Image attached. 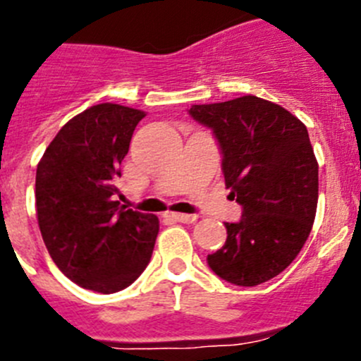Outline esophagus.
<instances>
[{
    "label": "esophagus",
    "instance_id": "1",
    "mask_svg": "<svg viewBox=\"0 0 361 361\" xmlns=\"http://www.w3.org/2000/svg\"><path fill=\"white\" fill-rule=\"evenodd\" d=\"M167 219L171 221H176V222H185V224H190L197 219V215H188V214H174V212H169V214L165 215Z\"/></svg>",
    "mask_w": 361,
    "mask_h": 361
}]
</instances>
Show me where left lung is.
Wrapping results in <instances>:
<instances>
[{
	"label": "left lung",
	"instance_id": "left-lung-1",
	"mask_svg": "<svg viewBox=\"0 0 361 361\" xmlns=\"http://www.w3.org/2000/svg\"><path fill=\"white\" fill-rule=\"evenodd\" d=\"M188 112L214 130L224 183L244 208L240 222H226V244L208 255V265L240 287L269 281L294 262L315 221L319 164L308 130L257 96L194 104Z\"/></svg>",
	"mask_w": 361,
	"mask_h": 361
}]
</instances>
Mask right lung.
<instances>
[{
    "label": "right lung",
    "instance_id": "obj_1",
    "mask_svg": "<svg viewBox=\"0 0 361 361\" xmlns=\"http://www.w3.org/2000/svg\"><path fill=\"white\" fill-rule=\"evenodd\" d=\"M146 116L94 104L67 121L44 151L35 176L40 235L56 267L87 290L114 294L142 274L160 222L117 201L121 161Z\"/></svg>",
    "mask_w": 361,
    "mask_h": 361
}]
</instances>
